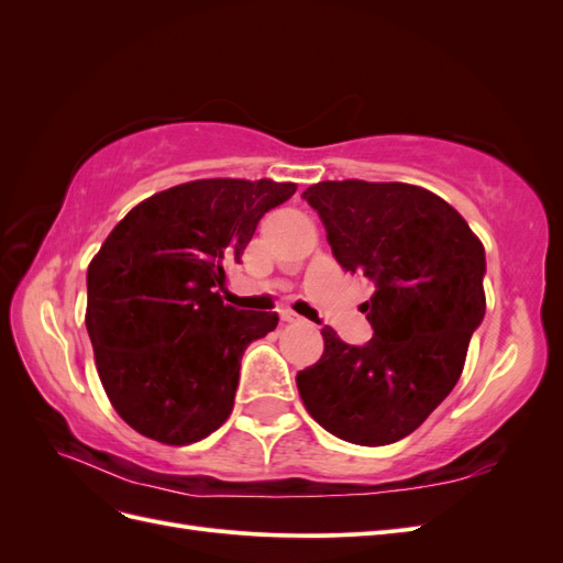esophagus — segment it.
Returning <instances> with one entry per match:
<instances>
[{"instance_id": "esophagus-1", "label": "esophagus", "mask_w": 563, "mask_h": 563, "mask_svg": "<svg viewBox=\"0 0 563 563\" xmlns=\"http://www.w3.org/2000/svg\"><path fill=\"white\" fill-rule=\"evenodd\" d=\"M282 321H286V323H294V321H300V314H296L294 310H282Z\"/></svg>"}]
</instances>
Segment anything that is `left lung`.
<instances>
[{
	"label": "left lung",
	"instance_id": "1",
	"mask_svg": "<svg viewBox=\"0 0 563 563\" xmlns=\"http://www.w3.org/2000/svg\"><path fill=\"white\" fill-rule=\"evenodd\" d=\"M340 267L376 284L366 345L323 327L321 360L296 376L310 416L360 446L395 444L449 397L486 314L482 242L451 203L406 183L323 180L302 192Z\"/></svg>",
	"mask_w": 563,
	"mask_h": 563
}]
</instances>
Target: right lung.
<instances>
[{
    "mask_svg": "<svg viewBox=\"0 0 563 563\" xmlns=\"http://www.w3.org/2000/svg\"><path fill=\"white\" fill-rule=\"evenodd\" d=\"M294 183L209 178L133 207L87 272V331L114 411L143 437L187 446L228 420L244 350L277 312L234 310L225 269Z\"/></svg>",
    "mask_w": 563,
    "mask_h": 563,
    "instance_id": "add662e5",
    "label": "right lung"
}]
</instances>
